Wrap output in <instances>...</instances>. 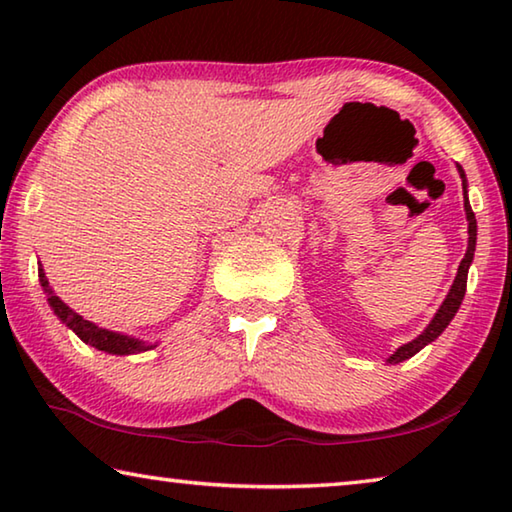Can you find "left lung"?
I'll use <instances>...</instances> for the list:
<instances>
[{
  "mask_svg": "<svg viewBox=\"0 0 512 512\" xmlns=\"http://www.w3.org/2000/svg\"><path fill=\"white\" fill-rule=\"evenodd\" d=\"M458 173H461L463 178V192H465V173L463 169L458 167ZM465 214H467V223H470V228H467V232H470V241H467V253L463 257L461 266H458V273H456V280L452 284V289H449L447 298L443 305H440L438 314L433 316V320L429 323V327L424 329V332L418 336V339H413L411 343L402 345L400 350H397L391 359H388V363H400L404 359L413 357L415 352H420L424 345L431 343L433 339H438L440 334H443V329L449 325V320H452L456 316L458 307H461L463 302V296H465V287H467V268H470L472 259H474V248H476V219H474V212H472V205L470 201H467V192H465Z\"/></svg>",
  "mask_w": 512,
  "mask_h": 512,
  "instance_id": "8db88e82",
  "label": "left lung"
}]
</instances>
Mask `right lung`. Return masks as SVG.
<instances>
[{
  "label": "right lung",
  "instance_id": "1",
  "mask_svg": "<svg viewBox=\"0 0 512 512\" xmlns=\"http://www.w3.org/2000/svg\"><path fill=\"white\" fill-rule=\"evenodd\" d=\"M38 277L42 282V289L47 291V300L51 309H54V314L63 320V323L72 329V332L79 336L83 343L92 345V348H97L101 352H108V354H135V352H144L149 350V345H144V341L140 339H133V336H124V334H117V332H110V329H103L99 325L90 323V320H85L83 316L76 314V311L69 309L63 300L58 296H54L49 289V282L45 273H42V268L38 271Z\"/></svg>",
  "mask_w": 512,
  "mask_h": 512
}]
</instances>
